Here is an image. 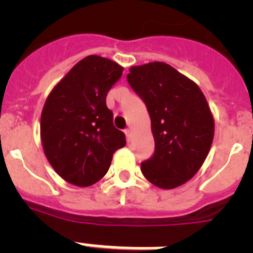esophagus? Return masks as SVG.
I'll use <instances>...</instances> for the list:
<instances>
[{
    "label": "esophagus",
    "instance_id": "1",
    "mask_svg": "<svg viewBox=\"0 0 253 253\" xmlns=\"http://www.w3.org/2000/svg\"><path fill=\"white\" fill-rule=\"evenodd\" d=\"M125 134H126V139H128V142H130L131 140V129H125Z\"/></svg>",
    "mask_w": 253,
    "mask_h": 253
}]
</instances>
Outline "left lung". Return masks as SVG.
<instances>
[{"mask_svg":"<svg viewBox=\"0 0 253 253\" xmlns=\"http://www.w3.org/2000/svg\"><path fill=\"white\" fill-rule=\"evenodd\" d=\"M151 116L154 152L140 163L161 189L185 184L202 167L214 137V119L202 90L162 62L131 67L126 76Z\"/></svg>","mask_w":253,"mask_h":253,"instance_id":"1","label":"left lung"}]
</instances>
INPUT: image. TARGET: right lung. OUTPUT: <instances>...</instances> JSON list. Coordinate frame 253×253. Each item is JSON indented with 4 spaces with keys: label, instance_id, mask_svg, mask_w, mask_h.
<instances>
[{
    "label": "right lung",
    "instance_id": "right-lung-1",
    "mask_svg": "<svg viewBox=\"0 0 253 253\" xmlns=\"http://www.w3.org/2000/svg\"><path fill=\"white\" fill-rule=\"evenodd\" d=\"M123 67L88 55L66 75L48 96L40 134L44 153L58 175L76 186H91L106 175L115 151L126 144L116 129L106 95Z\"/></svg>",
    "mask_w": 253,
    "mask_h": 253
}]
</instances>
